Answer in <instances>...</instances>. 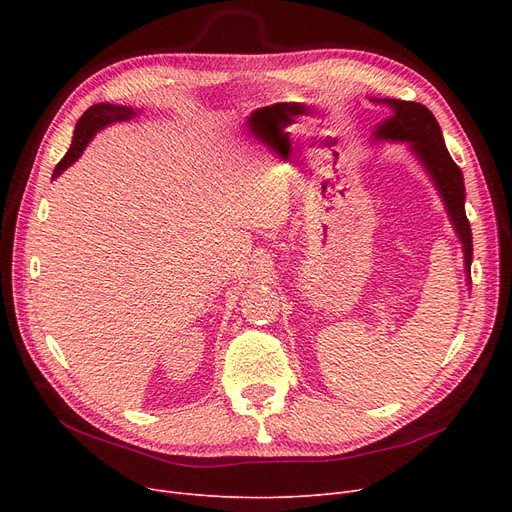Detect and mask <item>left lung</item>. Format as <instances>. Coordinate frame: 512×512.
I'll use <instances>...</instances> for the list:
<instances>
[{
    "mask_svg": "<svg viewBox=\"0 0 512 512\" xmlns=\"http://www.w3.org/2000/svg\"><path fill=\"white\" fill-rule=\"evenodd\" d=\"M375 103H386L392 116L375 130V141H405L409 143L415 157L421 161V166L427 170L429 178L434 180L438 193L446 205L450 222L459 234V240L465 253L467 280L471 272L473 259V240L471 226L465 213V182L461 168L454 164L450 157L442 128L434 114L425 105L415 101H400V99H371Z\"/></svg>",
    "mask_w": 512,
    "mask_h": 512,
    "instance_id": "obj_1",
    "label": "left lung"
}]
</instances>
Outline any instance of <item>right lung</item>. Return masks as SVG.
<instances>
[{
  "instance_id": "right-lung-1",
  "label": "right lung",
  "mask_w": 512,
  "mask_h": 512,
  "mask_svg": "<svg viewBox=\"0 0 512 512\" xmlns=\"http://www.w3.org/2000/svg\"><path fill=\"white\" fill-rule=\"evenodd\" d=\"M137 116V112L132 110V107L126 105H114V103H97L91 105L89 110L80 116V120L76 122L74 128V139L72 145L68 149V153L60 159V164L53 170L51 178H58L62 172H66L74 161L83 155L85 147L89 145V141L95 137V132H99L101 128H105L107 124H114V122H126L130 118Z\"/></svg>"
}]
</instances>
